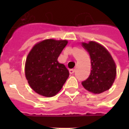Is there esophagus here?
Segmentation results:
<instances>
[{"label":"esophagus","mask_w":129,"mask_h":129,"mask_svg":"<svg viewBox=\"0 0 129 129\" xmlns=\"http://www.w3.org/2000/svg\"><path fill=\"white\" fill-rule=\"evenodd\" d=\"M75 69H70V70H69V73H70V74H73V73H75Z\"/></svg>","instance_id":"34e87169"}]
</instances>
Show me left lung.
I'll return each mask as SVG.
<instances>
[{"label":"left lung","instance_id":"obj_1","mask_svg":"<svg viewBox=\"0 0 129 129\" xmlns=\"http://www.w3.org/2000/svg\"><path fill=\"white\" fill-rule=\"evenodd\" d=\"M82 46L89 53L91 71L88 78L81 82L85 89L94 94H100L108 90L116 77L114 60L104 46L95 41L82 43Z\"/></svg>","mask_w":129,"mask_h":129}]
</instances>
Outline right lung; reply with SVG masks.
<instances>
[{
    "mask_svg": "<svg viewBox=\"0 0 129 129\" xmlns=\"http://www.w3.org/2000/svg\"><path fill=\"white\" fill-rule=\"evenodd\" d=\"M66 40L46 39L38 43L27 56L25 73L35 92L50 97L56 95L69 77V71L57 61Z\"/></svg>",
    "mask_w": 129,
    "mask_h": 129,
    "instance_id": "right-lung-1",
    "label": "right lung"
}]
</instances>
